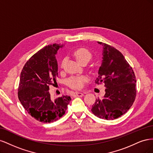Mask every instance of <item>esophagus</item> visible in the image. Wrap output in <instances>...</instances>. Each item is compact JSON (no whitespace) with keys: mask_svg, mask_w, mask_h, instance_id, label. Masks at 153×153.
I'll return each instance as SVG.
<instances>
[{"mask_svg":"<svg viewBox=\"0 0 153 153\" xmlns=\"http://www.w3.org/2000/svg\"><path fill=\"white\" fill-rule=\"evenodd\" d=\"M75 95H76V96L82 97V96H84V93H82V92H76Z\"/></svg>","mask_w":153,"mask_h":153,"instance_id":"1","label":"esophagus"}]
</instances>
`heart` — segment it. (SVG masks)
<instances>
[{"label":"heart","instance_id":"1","mask_svg":"<svg viewBox=\"0 0 153 153\" xmlns=\"http://www.w3.org/2000/svg\"><path fill=\"white\" fill-rule=\"evenodd\" d=\"M73 55L78 62L82 64L84 62H87L91 59L92 55L89 50L84 48H80L76 49L73 53ZM64 60L62 62V66ZM88 78L85 76H76L71 77L68 80L69 86L75 89H81L84 86Z\"/></svg>","mask_w":153,"mask_h":153}]
</instances>
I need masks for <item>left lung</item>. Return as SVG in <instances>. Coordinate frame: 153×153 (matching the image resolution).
Segmentation results:
<instances>
[{
	"label": "left lung",
	"mask_w": 153,
	"mask_h": 153,
	"mask_svg": "<svg viewBox=\"0 0 153 153\" xmlns=\"http://www.w3.org/2000/svg\"><path fill=\"white\" fill-rule=\"evenodd\" d=\"M103 60L95 83H103L105 94L96 100L91 111L100 119H115L130 108L135 100L136 78L123 55L113 47L101 42Z\"/></svg>",
	"instance_id": "1"
}]
</instances>
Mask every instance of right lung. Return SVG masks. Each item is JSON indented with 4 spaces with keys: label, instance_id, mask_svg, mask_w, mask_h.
<instances>
[{
    "label": "right lung",
    "instance_id": "right-lung-1",
    "mask_svg": "<svg viewBox=\"0 0 153 153\" xmlns=\"http://www.w3.org/2000/svg\"><path fill=\"white\" fill-rule=\"evenodd\" d=\"M63 45L46 46L29 59L20 77L18 96L20 103L32 117L44 123L57 121L65 114L70 96L51 98L49 86L58 77L55 55Z\"/></svg>",
    "mask_w": 153,
    "mask_h": 153
}]
</instances>
